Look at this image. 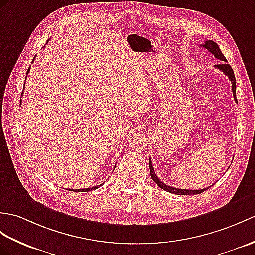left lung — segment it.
Masks as SVG:
<instances>
[{
	"label": "left lung",
	"mask_w": 255,
	"mask_h": 255,
	"mask_svg": "<svg viewBox=\"0 0 255 255\" xmlns=\"http://www.w3.org/2000/svg\"><path fill=\"white\" fill-rule=\"evenodd\" d=\"M201 46H203L204 49H206V50H208L209 52H211L212 54L214 55V56L217 58V60H221V61L225 62V63H222V64H217V65H215V67L220 69L221 72H223V73H224L225 75H226V76H228L229 80L232 81V89H233V93H234V99H235V101L237 102V98H236V78H235L234 70H233L232 66H230L229 64H227V63H226V62H227L226 57L224 56V54L222 53L221 49H220V47H218V45L214 42V41H212V40L204 41V43H203V44H201ZM149 165H150V173H151L152 179L154 180V182L156 183V185H157L159 188L163 189V190H165V191H168V192H170V193L178 194V195H186V194H199V193H201V192L205 191L206 189H209V188L211 187V186H210L209 188H206V189H201V190H188V189H179V188L169 187V186H167V185H166V183H164L161 179H158V177L156 176L155 171H154V168H153V165H152L151 158L149 159Z\"/></svg>",
	"instance_id": "obj_1"
}]
</instances>
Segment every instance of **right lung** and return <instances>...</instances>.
<instances>
[{"label":"right lung","mask_w":255,"mask_h":255,"mask_svg":"<svg viewBox=\"0 0 255 255\" xmlns=\"http://www.w3.org/2000/svg\"><path fill=\"white\" fill-rule=\"evenodd\" d=\"M34 60V58H33ZM29 69H30V67L28 68V72H27V74L29 73ZM20 103H21V100H20ZM103 183H100L99 186H96V187H92V188H85V189H70V191H75V192H87V191H91V190H96V189H98L100 186H102Z\"/></svg>","instance_id":"add662e5"}]
</instances>
